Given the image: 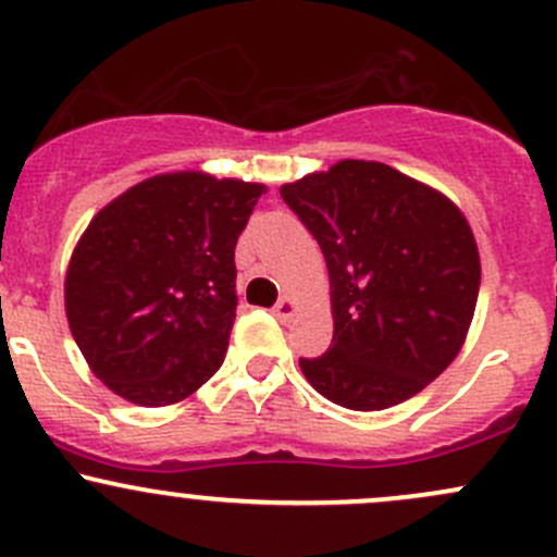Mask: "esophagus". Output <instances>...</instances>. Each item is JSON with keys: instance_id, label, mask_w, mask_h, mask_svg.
I'll return each mask as SVG.
<instances>
[{"instance_id": "1", "label": "esophagus", "mask_w": 557, "mask_h": 557, "mask_svg": "<svg viewBox=\"0 0 557 557\" xmlns=\"http://www.w3.org/2000/svg\"><path fill=\"white\" fill-rule=\"evenodd\" d=\"M297 302L292 300V297H281V300L276 302V308H273V313H276V319L281 321H292L297 315Z\"/></svg>"}]
</instances>
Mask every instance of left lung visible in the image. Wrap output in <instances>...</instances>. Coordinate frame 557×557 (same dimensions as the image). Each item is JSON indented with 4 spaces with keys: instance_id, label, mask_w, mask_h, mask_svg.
<instances>
[{
    "instance_id": "left-lung-1",
    "label": "left lung",
    "mask_w": 557,
    "mask_h": 557,
    "mask_svg": "<svg viewBox=\"0 0 557 557\" xmlns=\"http://www.w3.org/2000/svg\"><path fill=\"white\" fill-rule=\"evenodd\" d=\"M329 268L332 348L305 380L352 411L417 396L468 339L481 257L465 212L382 161L343 159L281 185Z\"/></svg>"
}]
</instances>
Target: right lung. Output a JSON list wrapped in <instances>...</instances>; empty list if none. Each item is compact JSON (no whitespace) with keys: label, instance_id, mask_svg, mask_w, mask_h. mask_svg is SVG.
I'll use <instances>...</instances> for the list:
<instances>
[{"label":"right lung","instance_id":"1","mask_svg":"<svg viewBox=\"0 0 557 557\" xmlns=\"http://www.w3.org/2000/svg\"><path fill=\"white\" fill-rule=\"evenodd\" d=\"M268 185L199 170L109 201L71 252V334L109 391L137 406L188 398L220 369L236 319V249Z\"/></svg>","mask_w":557,"mask_h":557}]
</instances>
